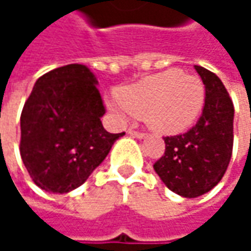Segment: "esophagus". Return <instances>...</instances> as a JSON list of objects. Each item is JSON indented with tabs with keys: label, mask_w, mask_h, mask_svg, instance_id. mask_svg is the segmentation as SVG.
Returning a JSON list of instances; mask_svg holds the SVG:
<instances>
[{
	"label": "esophagus",
	"mask_w": 251,
	"mask_h": 251,
	"mask_svg": "<svg viewBox=\"0 0 251 251\" xmlns=\"http://www.w3.org/2000/svg\"><path fill=\"white\" fill-rule=\"evenodd\" d=\"M127 133H129L130 136H133V138H138V139H144V138L147 136V133L139 132V130H135V129H129V130H127Z\"/></svg>",
	"instance_id": "34e87169"
}]
</instances>
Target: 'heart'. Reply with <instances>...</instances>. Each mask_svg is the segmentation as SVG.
Instances as JSON below:
<instances>
[{"label": "heart", "instance_id": "heart-1", "mask_svg": "<svg viewBox=\"0 0 251 251\" xmlns=\"http://www.w3.org/2000/svg\"><path fill=\"white\" fill-rule=\"evenodd\" d=\"M203 104L205 87L198 76L167 70L119 88L118 101H109V109L119 116L144 118L152 130L173 135L193 125Z\"/></svg>", "mask_w": 251, "mask_h": 251}]
</instances>
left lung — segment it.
Masks as SVG:
<instances>
[{
	"label": "left lung",
	"mask_w": 251,
	"mask_h": 251,
	"mask_svg": "<svg viewBox=\"0 0 251 251\" xmlns=\"http://www.w3.org/2000/svg\"><path fill=\"white\" fill-rule=\"evenodd\" d=\"M195 70L205 85L202 116L186 133L166 136L164 155L154 164L163 183L183 198H198L221 181L234 141V106L223 81L203 67Z\"/></svg>",
	"instance_id": "obj_1"
}]
</instances>
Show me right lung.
<instances>
[{
    "mask_svg": "<svg viewBox=\"0 0 251 251\" xmlns=\"http://www.w3.org/2000/svg\"><path fill=\"white\" fill-rule=\"evenodd\" d=\"M97 84L81 64L59 67L36 81L20 118V155L40 189H76L125 135L103 127L100 118L106 109Z\"/></svg>",
    "mask_w": 251,
    "mask_h": 251,
    "instance_id": "add662e5",
    "label": "right lung"
}]
</instances>
